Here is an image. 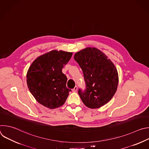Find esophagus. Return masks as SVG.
<instances>
[{
	"mask_svg": "<svg viewBox=\"0 0 149 149\" xmlns=\"http://www.w3.org/2000/svg\"><path fill=\"white\" fill-rule=\"evenodd\" d=\"M77 90H78V87L77 86H75L73 89H72V91L73 92H77Z\"/></svg>",
	"mask_w": 149,
	"mask_h": 149,
	"instance_id": "obj_1",
	"label": "esophagus"
}]
</instances>
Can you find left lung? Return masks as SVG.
<instances>
[{
  "instance_id": "obj_1",
  "label": "left lung",
  "mask_w": 149,
  "mask_h": 149,
  "mask_svg": "<svg viewBox=\"0 0 149 149\" xmlns=\"http://www.w3.org/2000/svg\"><path fill=\"white\" fill-rule=\"evenodd\" d=\"M74 58L82 70L86 83V89L79 88L78 91L83 103L91 109L107 104L118 86V73L113 63L95 48L84 49Z\"/></svg>"
}]
</instances>
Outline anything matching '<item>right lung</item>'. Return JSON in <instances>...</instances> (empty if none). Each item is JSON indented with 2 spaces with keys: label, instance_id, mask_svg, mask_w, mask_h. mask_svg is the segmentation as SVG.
I'll return each instance as SVG.
<instances>
[{
  "label": "right lung",
  "instance_id": "right-lung-1",
  "mask_svg": "<svg viewBox=\"0 0 149 149\" xmlns=\"http://www.w3.org/2000/svg\"><path fill=\"white\" fill-rule=\"evenodd\" d=\"M72 52L52 51L36 58L27 73L29 90L36 101L50 109L65 103L71 90L67 87V77L62 71Z\"/></svg>",
  "mask_w": 149,
  "mask_h": 149
}]
</instances>
